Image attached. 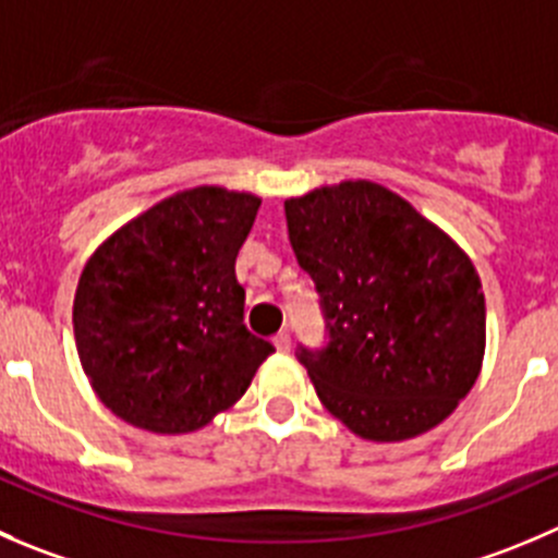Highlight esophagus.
<instances>
[{
    "instance_id": "obj_1",
    "label": "esophagus",
    "mask_w": 558,
    "mask_h": 558,
    "mask_svg": "<svg viewBox=\"0 0 558 558\" xmlns=\"http://www.w3.org/2000/svg\"><path fill=\"white\" fill-rule=\"evenodd\" d=\"M272 343H275V349H278V351H289L291 349V335L289 332H278V335H275Z\"/></svg>"
}]
</instances>
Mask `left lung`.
I'll list each match as a JSON object with an SVG mask.
<instances>
[{
    "mask_svg": "<svg viewBox=\"0 0 558 558\" xmlns=\"http://www.w3.org/2000/svg\"><path fill=\"white\" fill-rule=\"evenodd\" d=\"M286 223L327 322L324 349H296L324 409L371 441L436 428L483 367L485 294L472 258L367 180L289 198Z\"/></svg>",
    "mask_w": 558,
    "mask_h": 558,
    "instance_id": "8db88e82",
    "label": "left lung"
}]
</instances>
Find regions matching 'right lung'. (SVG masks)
<instances>
[{"label": "right lung", "mask_w": 558, "mask_h": 558, "mask_svg": "<svg viewBox=\"0 0 558 558\" xmlns=\"http://www.w3.org/2000/svg\"><path fill=\"white\" fill-rule=\"evenodd\" d=\"M262 198L202 185L108 236L81 272L73 329L97 398L153 434H191L234 405L275 351L245 327L236 253Z\"/></svg>", "instance_id": "1"}]
</instances>
